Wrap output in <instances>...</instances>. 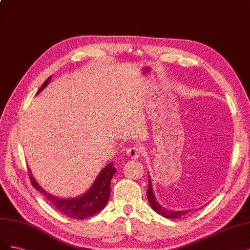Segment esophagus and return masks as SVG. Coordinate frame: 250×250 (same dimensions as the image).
I'll return each instance as SVG.
<instances>
[{"label":"esophagus","instance_id":"obj_1","mask_svg":"<svg viewBox=\"0 0 250 250\" xmlns=\"http://www.w3.org/2000/svg\"><path fill=\"white\" fill-rule=\"evenodd\" d=\"M142 154V149L140 146H137V144H133L130 147L126 149V156H128L132 159L139 158Z\"/></svg>","mask_w":250,"mask_h":250}]
</instances>
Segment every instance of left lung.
<instances>
[{"mask_svg":"<svg viewBox=\"0 0 250 250\" xmlns=\"http://www.w3.org/2000/svg\"><path fill=\"white\" fill-rule=\"evenodd\" d=\"M146 193H147V198H148V201L150 204V207L152 208V210L157 212L158 214H160L161 216L165 217V218L176 219V218H180L181 216L189 212V210H187V211H170V210H167V208H163L162 206H160L155 198V194H154V191H152L151 181H150L149 175H148V188H147Z\"/></svg>","mask_w":250,"mask_h":250,"instance_id":"obj_1","label":"left lung"}]
</instances>
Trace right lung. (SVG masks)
Listing matches in <instances>:
<instances>
[{
	"label": "right lung",
	"mask_w": 250,
	"mask_h": 250,
	"mask_svg": "<svg viewBox=\"0 0 250 250\" xmlns=\"http://www.w3.org/2000/svg\"><path fill=\"white\" fill-rule=\"evenodd\" d=\"M50 81L51 77L45 80L42 86L40 87V89L37 91V94L44 89ZM115 171L116 169L112 165V163L108 164L101 171V173L99 174L98 178H96L89 190L86 191V193H84V194L80 197L70 199H62L53 196L52 194H49V193L40 187L38 183L34 180L30 169L29 176L32 183V186L42 193V194L49 200L59 212L66 215L67 217H70L72 219H86L95 214H98L106 207L110 196L111 180Z\"/></svg>",
	"instance_id": "1"
}]
</instances>
